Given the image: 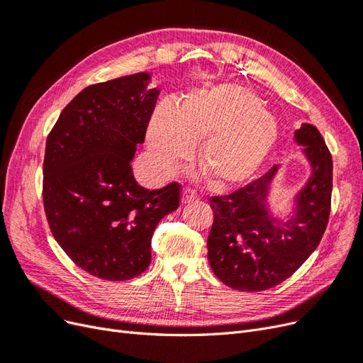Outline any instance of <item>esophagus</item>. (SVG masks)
<instances>
[{"instance_id": "obj_1", "label": "esophagus", "mask_w": 363, "mask_h": 363, "mask_svg": "<svg viewBox=\"0 0 363 363\" xmlns=\"http://www.w3.org/2000/svg\"><path fill=\"white\" fill-rule=\"evenodd\" d=\"M199 200V195L192 189H184L182 194V204H189Z\"/></svg>"}]
</instances>
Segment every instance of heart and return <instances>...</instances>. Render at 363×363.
Here are the masks:
<instances>
[{
    "instance_id": "obj_1",
    "label": "heart",
    "mask_w": 363,
    "mask_h": 363,
    "mask_svg": "<svg viewBox=\"0 0 363 363\" xmlns=\"http://www.w3.org/2000/svg\"><path fill=\"white\" fill-rule=\"evenodd\" d=\"M279 138V124L248 87L225 83L199 89L180 107L164 101L151 116L147 140L156 167L171 174L191 157L218 188L242 184L257 172Z\"/></svg>"
}]
</instances>
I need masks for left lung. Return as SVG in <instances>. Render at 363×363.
<instances>
[{"label":"left lung","instance_id":"1","mask_svg":"<svg viewBox=\"0 0 363 363\" xmlns=\"http://www.w3.org/2000/svg\"><path fill=\"white\" fill-rule=\"evenodd\" d=\"M295 142L311 164V175L294 196L286 219L271 212L269 194L280 164L236 192L212 196L213 225L207 259L227 286L259 292L289 279L320 245L330 215L333 162L318 128L303 124Z\"/></svg>","mask_w":363,"mask_h":363}]
</instances>
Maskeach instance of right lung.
I'll return each instance as SVG.
<instances>
[{
	"mask_svg": "<svg viewBox=\"0 0 363 363\" xmlns=\"http://www.w3.org/2000/svg\"><path fill=\"white\" fill-rule=\"evenodd\" d=\"M138 72L87 86L63 108L47 139L43 207L51 233L91 276L124 281L151 262V238L177 211L180 186H139L131 171L159 89Z\"/></svg>",
	"mask_w": 363,
	"mask_h": 363,
	"instance_id": "1",
	"label": "right lung"
}]
</instances>
